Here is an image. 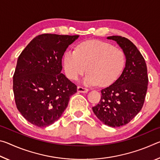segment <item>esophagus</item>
I'll return each mask as SVG.
<instances>
[{
    "mask_svg": "<svg viewBox=\"0 0 160 160\" xmlns=\"http://www.w3.org/2000/svg\"><path fill=\"white\" fill-rule=\"evenodd\" d=\"M88 91H89L88 89L85 88H82V87H80V86H78V92H79L86 93V92H88Z\"/></svg>",
    "mask_w": 160,
    "mask_h": 160,
    "instance_id": "esophagus-1",
    "label": "esophagus"
}]
</instances>
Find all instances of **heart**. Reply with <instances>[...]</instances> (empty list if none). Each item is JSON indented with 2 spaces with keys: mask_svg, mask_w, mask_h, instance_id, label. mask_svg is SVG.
<instances>
[{
  "mask_svg": "<svg viewBox=\"0 0 160 160\" xmlns=\"http://www.w3.org/2000/svg\"><path fill=\"white\" fill-rule=\"evenodd\" d=\"M126 61L123 50L99 40L84 42L76 51L68 50L63 56L64 70L70 79L77 80L89 72L82 80L86 86L112 85L122 73Z\"/></svg>",
  "mask_w": 160,
  "mask_h": 160,
  "instance_id": "obj_1",
  "label": "heart"
}]
</instances>
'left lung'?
Instances as JSON below:
<instances>
[{
    "label": "left lung",
    "instance_id": "8db88e82",
    "mask_svg": "<svg viewBox=\"0 0 160 160\" xmlns=\"http://www.w3.org/2000/svg\"><path fill=\"white\" fill-rule=\"evenodd\" d=\"M126 55V66L112 85L102 90L99 104L92 107L97 118L105 125L119 127L129 123L141 110L148 90V77L145 61L129 39L111 36Z\"/></svg>",
    "mask_w": 160,
    "mask_h": 160
}]
</instances>
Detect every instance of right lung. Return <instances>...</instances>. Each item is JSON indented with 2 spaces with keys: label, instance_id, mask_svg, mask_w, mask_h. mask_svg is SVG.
I'll list each match as a JSON object with an SVG mask.
<instances>
[{
  "label": "right lung",
  "instance_id": "add662e5",
  "mask_svg": "<svg viewBox=\"0 0 160 160\" xmlns=\"http://www.w3.org/2000/svg\"><path fill=\"white\" fill-rule=\"evenodd\" d=\"M79 35L44 34L34 38L17 61L13 75L16 106L23 117L38 127L58 121L77 86L61 73L62 58Z\"/></svg>",
  "mask_w": 160,
  "mask_h": 160
}]
</instances>
